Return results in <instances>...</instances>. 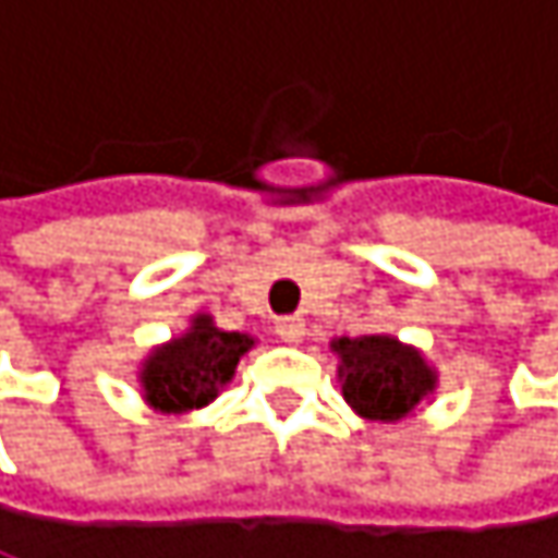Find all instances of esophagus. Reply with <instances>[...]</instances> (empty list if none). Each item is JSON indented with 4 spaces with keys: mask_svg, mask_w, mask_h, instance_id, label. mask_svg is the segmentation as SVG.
<instances>
[{
    "mask_svg": "<svg viewBox=\"0 0 558 558\" xmlns=\"http://www.w3.org/2000/svg\"><path fill=\"white\" fill-rule=\"evenodd\" d=\"M274 330H277V337H281L284 343H301L304 333H307V324H304V317H281V320L274 324Z\"/></svg>",
    "mask_w": 558,
    "mask_h": 558,
    "instance_id": "obj_1",
    "label": "esophagus"
}]
</instances>
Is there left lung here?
<instances>
[{
  "instance_id": "left-lung-1",
  "label": "left lung",
  "mask_w": 558,
  "mask_h": 558,
  "mask_svg": "<svg viewBox=\"0 0 558 558\" xmlns=\"http://www.w3.org/2000/svg\"><path fill=\"white\" fill-rule=\"evenodd\" d=\"M333 350L343 360V396L366 418L399 422L435 389V376L425 360L389 337H343Z\"/></svg>"
}]
</instances>
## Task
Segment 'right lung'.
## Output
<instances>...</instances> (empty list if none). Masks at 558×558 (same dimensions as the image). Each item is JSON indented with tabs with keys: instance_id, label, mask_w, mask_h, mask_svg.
Returning <instances> with one entry per match:
<instances>
[{
	"instance_id": "obj_1",
	"label": "right lung",
	"mask_w": 558,
	"mask_h": 558,
	"mask_svg": "<svg viewBox=\"0 0 558 558\" xmlns=\"http://www.w3.org/2000/svg\"><path fill=\"white\" fill-rule=\"evenodd\" d=\"M251 337L225 333L211 327L208 317H198L195 327L156 350L143 366L146 399L162 412H185L208 405L218 389L234 376L238 360L251 350Z\"/></svg>"
}]
</instances>
